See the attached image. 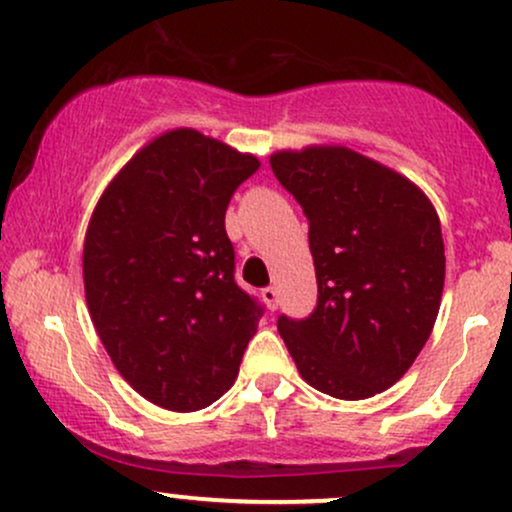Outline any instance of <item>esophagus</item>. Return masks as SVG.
Wrapping results in <instances>:
<instances>
[{"instance_id": "34e87169", "label": "esophagus", "mask_w": 512, "mask_h": 512, "mask_svg": "<svg viewBox=\"0 0 512 512\" xmlns=\"http://www.w3.org/2000/svg\"><path fill=\"white\" fill-rule=\"evenodd\" d=\"M262 300L264 303H267V307L269 310H276V307H279V291H276L274 286H267V288H262Z\"/></svg>"}]
</instances>
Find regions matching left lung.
Returning <instances> with one entry per match:
<instances>
[{
    "instance_id": "8db88e82",
    "label": "left lung",
    "mask_w": 512,
    "mask_h": 512,
    "mask_svg": "<svg viewBox=\"0 0 512 512\" xmlns=\"http://www.w3.org/2000/svg\"><path fill=\"white\" fill-rule=\"evenodd\" d=\"M269 164L310 221L319 288L310 317H279L283 343L312 389L377 396L408 372L439 315V214L410 178L343 145L281 150Z\"/></svg>"
}]
</instances>
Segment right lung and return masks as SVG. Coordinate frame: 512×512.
<instances>
[{
  "instance_id": "add662e5",
  "label": "right lung",
  "mask_w": 512,
  "mask_h": 512,
  "mask_svg": "<svg viewBox=\"0 0 512 512\" xmlns=\"http://www.w3.org/2000/svg\"><path fill=\"white\" fill-rule=\"evenodd\" d=\"M260 159L174 128L123 164L92 212L85 300L114 367L140 396L195 412L224 396L262 307L233 279L226 207Z\"/></svg>"
}]
</instances>
